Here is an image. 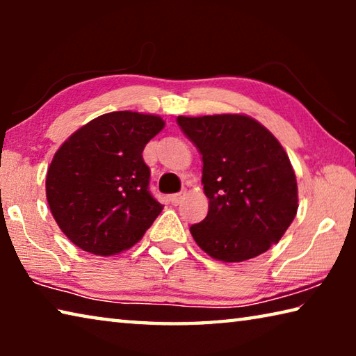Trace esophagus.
<instances>
[{
	"instance_id": "1",
	"label": "esophagus",
	"mask_w": 356,
	"mask_h": 356,
	"mask_svg": "<svg viewBox=\"0 0 356 356\" xmlns=\"http://www.w3.org/2000/svg\"><path fill=\"white\" fill-rule=\"evenodd\" d=\"M184 197H185V193L180 191V193H176V195H171L170 201H171V204H174V206H177V204L182 202Z\"/></svg>"
}]
</instances>
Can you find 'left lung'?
I'll list each match as a JSON object with an SVG mask.
<instances>
[{"mask_svg":"<svg viewBox=\"0 0 356 356\" xmlns=\"http://www.w3.org/2000/svg\"><path fill=\"white\" fill-rule=\"evenodd\" d=\"M202 155L207 216L190 227L210 257L242 262L278 243L298 209L291 160L280 141L245 114L177 118Z\"/></svg>","mask_w":356,"mask_h":356,"instance_id":"1","label":"left lung"}]
</instances>
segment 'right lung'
I'll use <instances>...</instances> for the list:
<instances>
[{"mask_svg":"<svg viewBox=\"0 0 356 356\" xmlns=\"http://www.w3.org/2000/svg\"><path fill=\"white\" fill-rule=\"evenodd\" d=\"M165 127L154 114L113 111L78 129L47 172V201L72 243L111 256L138 243L163 206L150 195L143 150Z\"/></svg>","mask_w":356,"mask_h":356,"instance_id":"add662e5","label":"right lung"}]
</instances>
